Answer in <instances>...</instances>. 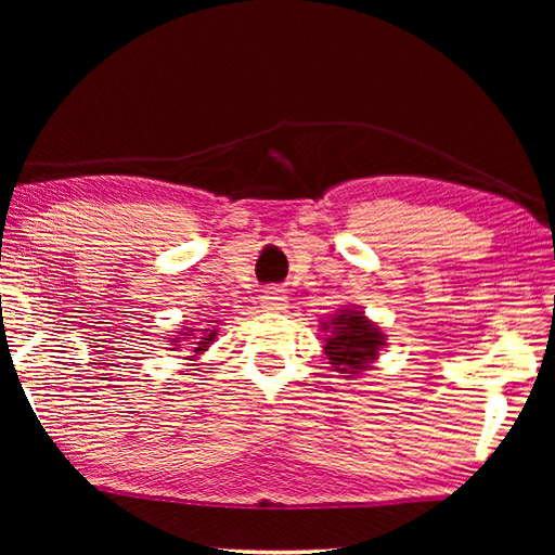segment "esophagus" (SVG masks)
<instances>
[{
	"instance_id": "1",
	"label": "esophagus",
	"mask_w": 555,
	"mask_h": 555,
	"mask_svg": "<svg viewBox=\"0 0 555 555\" xmlns=\"http://www.w3.org/2000/svg\"><path fill=\"white\" fill-rule=\"evenodd\" d=\"M262 305H264L267 310H286L288 298L284 296V291H281V288L269 286L264 291V296H262Z\"/></svg>"
}]
</instances>
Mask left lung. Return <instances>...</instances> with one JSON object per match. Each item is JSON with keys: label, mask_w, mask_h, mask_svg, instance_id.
Segmentation results:
<instances>
[{"label": "left lung", "mask_w": 555, "mask_h": 555, "mask_svg": "<svg viewBox=\"0 0 555 555\" xmlns=\"http://www.w3.org/2000/svg\"><path fill=\"white\" fill-rule=\"evenodd\" d=\"M322 328L328 332L324 346L326 356L340 374H360L362 370H370L372 360H376L384 346L379 326H374L358 310H344L324 322Z\"/></svg>", "instance_id": "obj_1"}]
</instances>
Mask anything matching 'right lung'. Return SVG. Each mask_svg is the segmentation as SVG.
<instances>
[{
  "instance_id": "add662e5",
  "label": "right lung",
  "mask_w": 555,
  "mask_h": 555,
  "mask_svg": "<svg viewBox=\"0 0 555 555\" xmlns=\"http://www.w3.org/2000/svg\"><path fill=\"white\" fill-rule=\"evenodd\" d=\"M209 331V328H199V332H203L205 336H193V334H188V332H195V328H185V332H181V336H185V338H197V348L193 350V352H203V350H207V346H209V340H215V332H210L209 335L206 334V332ZM173 344H179V340H176L173 338Z\"/></svg>"
}]
</instances>
